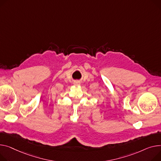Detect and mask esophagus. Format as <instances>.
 I'll list each match as a JSON object with an SVG mask.
<instances>
[{"instance_id": "34e87169", "label": "esophagus", "mask_w": 161, "mask_h": 161, "mask_svg": "<svg viewBox=\"0 0 161 161\" xmlns=\"http://www.w3.org/2000/svg\"><path fill=\"white\" fill-rule=\"evenodd\" d=\"M74 84L76 85H80V83L79 81H76V82L74 83Z\"/></svg>"}]
</instances>
